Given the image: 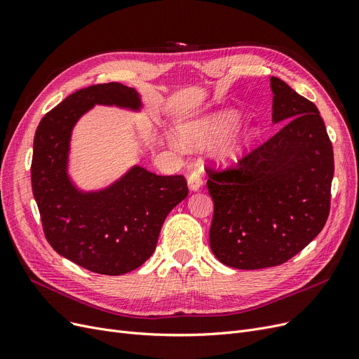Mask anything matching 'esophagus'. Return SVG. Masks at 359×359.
<instances>
[{
    "label": "esophagus",
    "instance_id": "34e87169",
    "mask_svg": "<svg viewBox=\"0 0 359 359\" xmlns=\"http://www.w3.org/2000/svg\"><path fill=\"white\" fill-rule=\"evenodd\" d=\"M188 187L191 191H198L203 187V179L200 176V172L192 171L188 176Z\"/></svg>",
    "mask_w": 359,
    "mask_h": 359
}]
</instances>
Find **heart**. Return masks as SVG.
<instances>
[{
    "label": "heart",
    "mask_w": 359,
    "mask_h": 359,
    "mask_svg": "<svg viewBox=\"0 0 359 359\" xmlns=\"http://www.w3.org/2000/svg\"><path fill=\"white\" fill-rule=\"evenodd\" d=\"M237 111H224L213 114V116L204 118L195 122H189L183 125L179 130V138L183 146L187 147H200L210 143L216 138L233 128L238 121ZM258 135V128L253 125H245L243 128L229 133L221 138L215 147L213 155L222 164H229L238 161L243 155L248 152V149L255 142Z\"/></svg>",
    "instance_id": "b5f03b06"
}]
</instances>
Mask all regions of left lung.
I'll use <instances>...</instances> for the list:
<instances>
[{
	"label": "left lung",
	"instance_id": "left-lung-1",
	"mask_svg": "<svg viewBox=\"0 0 359 359\" xmlns=\"http://www.w3.org/2000/svg\"><path fill=\"white\" fill-rule=\"evenodd\" d=\"M273 122H285L234 167L207 165L215 213L210 248L228 267L259 270L302 252L325 225L332 144L313 102L271 77Z\"/></svg>",
	"mask_w": 359,
	"mask_h": 359
}]
</instances>
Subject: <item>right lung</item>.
<instances>
[{"mask_svg": "<svg viewBox=\"0 0 359 359\" xmlns=\"http://www.w3.org/2000/svg\"><path fill=\"white\" fill-rule=\"evenodd\" d=\"M95 104L142 106L135 89L110 82L79 89L46 113L34 137L32 194L44 236L61 257L89 271L119 276L152 255L167 215L187 198L188 183L135 165L107 189L77 191L67 175L72 130Z\"/></svg>", "mask_w": 359, "mask_h": 359, "instance_id": "1", "label": "right lung"}]
</instances>
